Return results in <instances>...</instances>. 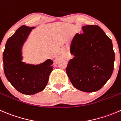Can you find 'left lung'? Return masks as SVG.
Returning a JSON list of instances; mask_svg holds the SVG:
<instances>
[{"label": "left lung", "mask_w": 121, "mask_h": 121, "mask_svg": "<svg viewBox=\"0 0 121 121\" xmlns=\"http://www.w3.org/2000/svg\"><path fill=\"white\" fill-rule=\"evenodd\" d=\"M70 46V59L65 71L76 89L84 92H96L112 76L115 52L111 39L98 25L82 27Z\"/></svg>", "instance_id": "8db88e82"}]
</instances>
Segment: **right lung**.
<instances>
[{"label": "right lung", "mask_w": 121, "mask_h": 121, "mask_svg": "<svg viewBox=\"0 0 121 121\" xmlns=\"http://www.w3.org/2000/svg\"><path fill=\"white\" fill-rule=\"evenodd\" d=\"M34 28L25 25L19 28L8 39L3 53V69L7 79L18 92L28 95L43 91L53 70L51 59L36 65L22 61V47Z\"/></svg>", "instance_id": "add662e5"}]
</instances>
